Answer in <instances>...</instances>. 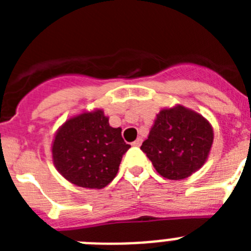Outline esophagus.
<instances>
[{"mask_svg": "<svg viewBox=\"0 0 251 251\" xmlns=\"http://www.w3.org/2000/svg\"><path fill=\"white\" fill-rule=\"evenodd\" d=\"M141 145H142V139L141 138H137L136 141L132 143V146H134V147H139Z\"/></svg>", "mask_w": 251, "mask_h": 251, "instance_id": "34e87169", "label": "esophagus"}]
</instances>
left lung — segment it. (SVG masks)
<instances>
[{
	"label": "left lung",
	"mask_w": 251,
	"mask_h": 251,
	"mask_svg": "<svg viewBox=\"0 0 251 251\" xmlns=\"http://www.w3.org/2000/svg\"><path fill=\"white\" fill-rule=\"evenodd\" d=\"M212 141V128L202 115L178 105L159 112L141 150L161 176L183 179L205 163Z\"/></svg>",
	"instance_id": "left-lung-1"
}]
</instances>
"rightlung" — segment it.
Returning a JSON list of instances; mask_svg holds the SVG:
<instances>
[{"instance_id": "1", "label": "right lung", "mask_w": 251, "mask_h": 251, "mask_svg": "<svg viewBox=\"0 0 251 251\" xmlns=\"http://www.w3.org/2000/svg\"><path fill=\"white\" fill-rule=\"evenodd\" d=\"M121 128H112L101 110L74 117L55 136L52 159L60 174L80 187L103 188L113 181L130 148Z\"/></svg>"}]
</instances>
